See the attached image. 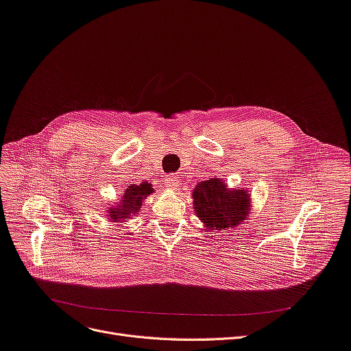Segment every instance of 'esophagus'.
<instances>
[{
  "label": "esophagus",
  "instance_id": "esophagus-1",
  "mask_svg": "<svg viewBox=\"0 0 351 351\" xmlns=\"http://www.w3.org/2000/svg\"><path fill=\"white\" fill-rule=\"evenodd\" d=\"M179 183V176L176 173L168 175L165 178V185H168V188H176Z\"/></svg>",
  "mask_w": 351,
  "mask_h": 351
}]
</instances>
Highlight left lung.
<instances>
[{
  "label": "left lung",
  "mask_w": 351,
  "mask_h": 351,
  "mask_svg": "<svg viewBox=\"0 0 351 351\" xmlns=\"http://www.w3.org/2000/svg\"><path fill=\"white\" fill-rule=\"evenodd\" d=\"M197 217L209 229L223 230L243 220L250 209V199L245 191H230L219 179L200 182L192 193Z\"/></svg>",
  "instance_id": "obj_1"
}]
</instances>
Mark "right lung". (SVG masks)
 Here are the masks:
<instances>
[{
  "mask_svg": "<svg viewBox=\"0 0 351 351\" xmlns=\"http://www.w3.org/2000/svg\"><path fill=\"white\" fill-rule=\"evenodd\" d=\"M154 192V188H151L149 183H141V185H132L125 189V193L121 197V202L118 208H109V216L110 220L114 222H119V220L125 217H132L135 213H138L142 208L143 199Z\"/></svg>",
  "mask_w": 351,
  "mask_h": 351,
  "instance_id": "right-lung-1",
  "label": "right lung"
}]
</instances>
